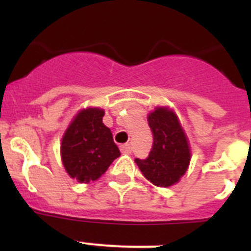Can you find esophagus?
Masks as SVG:
<instances>
[{"label": "esophagus", "instance_id": "esophagus-1", "mask_svg": "<svg viewBox=\"0 0 251 251\" xmlns=\"http://www.w3.org/2000/svg\"><path fill=\"white\" fill-rule=\"evenodd\" d=\"M121 151H122V153H130L132 148H130V145L126 143V145L121 146Z\"/></svg>", "mask_w": 251, "mask_h": 251}]
</instances>
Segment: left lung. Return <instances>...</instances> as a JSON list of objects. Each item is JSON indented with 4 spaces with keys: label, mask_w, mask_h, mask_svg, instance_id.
I'll list each match as a JSON object with an SVG mask.
<instances>
[{
    "label": "left lung",
    "mask_w": 251,
    "mask_h": 251,
    "mask_svg": "<svg viewBox=\"0 0 251 251\" xmlns=\"http://www.w3.org/2000/svg\"><path fill=\"white\" fill-rule=\"evenodd\" d=\"M153 146L147 158L134 162L143 176L158 187L176 185L186 174L191 150L178 117L168 106H156L147 117Z\"/></svg>",
    "instance_id": "1"
}]
</instances>
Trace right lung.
Instances as JSON below:
<instances>
[{"instance_id":"obj_1","label":"right lung","mask_w":251,"mask_h":251,"mask_svg":"<svg viewBox=\"0 0 251 251\" xmlns=\"http://www.w3.org/2000/svg\"><path fill=\"white\" fill-rule=\"evenodd\" d=\"M104 110L85 108L76 113L61 139V161L66 174L80 183L97 181L121 156L112 132L103 123Z\"/></svg>"}]
</instances>
